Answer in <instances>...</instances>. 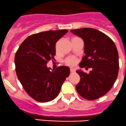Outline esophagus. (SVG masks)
Here are the masks:
<instances>
[{"label":"esophagus","instance_id":"obj_1","mask_svg":"<svg viewBox=\"0 0 126 126\" xmlns=\"http://www.w3.org/2000/svg\"><path fill=\"white\" fill-rule=\"evenodd\" d=\"M70 72H75V69L74 68H70Z\"/></svg>","mask_w":126,"mask_h":126}]
</instances>
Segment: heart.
<instances>
[{"mask_svg":"<svg viewBox=\"0 0 126 126\" xmlns=\"http://www.w3.org/2000/svg\"><path fill=\"white\" fill-rule=\"evenodd\" d=\"M65 62L67 65L73 66V65H76V63H77V59L76 58H74V57H69L65 60Z\"/></svg>","mask_w":126,"mask_h":126,"instance_id":"b5f03b06","label":"heart"}]
</instances>
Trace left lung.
<instances>
[{"label": "left lung", "mask_w": 126, "mask_h": 126, "mask_svg": "<svg viewBox=\"0 0 126 126\" xmlns=\"http://www.w3.org/2000/svg\"><path fill=\"white\" fill-rule=\"evenodd\" d=\"M70 31L84 41L86 55L79 66L92 69L89 74L76 71L81 78L76 90L87 100L99 99L110 90L118 76L119 54L116 45L110 37L97 29L83 28Z\"/></svg>", "instance_id": "1"}]
</instances>
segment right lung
<instances>
[{"label": "right lung", "instance_id": "add662e5", "mask_svg": "<svg viewBox=\"0 0 126 126\" xmlns=\"http://www.w3.org/2000/svg\"><path fill=\"white\" fill-rule=\"evenodd\" d=\"M68 30L48 31L29 36L21 43L15 57L16 76L27 94L35 101L49 102L61 90L70 74L68 66L50 71L47 64L54 60L55 45Z\"/></svg>", "mask_w": 126, "mask_h": 126}]
</instances>
